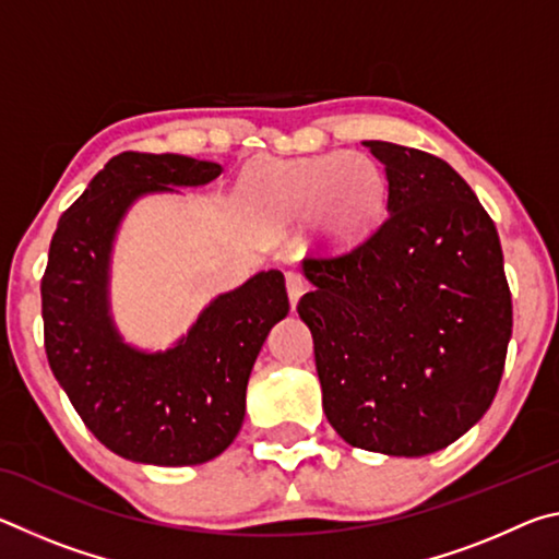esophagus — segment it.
Segmentation results:
<instances>
[{"instance_id": "1", "label": "esophagus", "mask_w": 559, "mask_h": 559, "mask_svg": "<svg viewBox=\"0 0 559 559\" xmlns=\"http://www.w3.org/2000/svg\"><path fill=\"white\" fill-rule=\"evenodd\" d=\"M286 288H288V298H290V308L296 310V306H298V300H300V296L302 293H306V288H308V283L302 281V276L300 273H286Z\"/></svg>"}]
</instances>
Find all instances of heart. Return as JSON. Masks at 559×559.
Wrapping results in <instances>:
<instances>
[{"label": "heart", "instance_id": "b5f03b06", "mask_svg": "<svg viewBox=\"0 0 559 559\" xmlns=\"http://www.w3.org/2000/svg\"><path fill=\"white\" fill-rule=\"evenodd\" d=\"M384 167L365 153L276 159L241 179V202L259 224L288 229L306 222L330 251L353 249L386 210Z\"/></svg>", "mask_w": 559, "mask_h": 559}]
</instances>
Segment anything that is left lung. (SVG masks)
<instances>
[{"instance_id": "1", "label": "left lung", "mask_w": 559, "mask_h": 559, "mask_svg": "<svg viewBox=\"0 0 559 559\" xmlns=\"http://www.w3.org/2000/svg\"><path fill=\"white\" fill-rule=\"evenodd\" d=\"M390 182L386 219L353 251L306 259L298 316L313 333L323 409L349 447L447 449L488 412L513 302L496 224L449 163L365 140Z\"/></svg>"}]
</instances>
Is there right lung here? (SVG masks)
Wrapping results in <instances>:
<instances>
[{"mask_svg":"<svg viewBox=\"0 0 559 559\" xmlns=\"http://www.w3.org/2000/svg\"><path fill=\"white\" fill-rule=\"evenodd\" d=\"M222 165L185 155L122 153L63 212L41 278L51 372L103 447L150 466H197L231 447L246 384L271 328L288 316L283 273L259 271L219 293L167 349L130 345L110 313L120 224L147 194L204 187Z\"/></svg>","mask_w":559,"mask_h":559,"instance_id":"1","label":"right lung"}]
</instances>
